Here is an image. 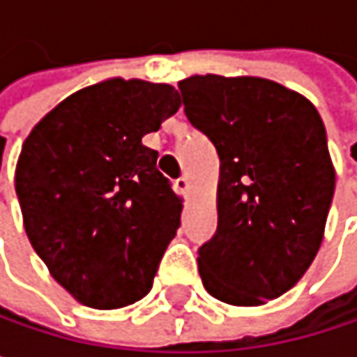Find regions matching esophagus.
<instances>
[{"label":"esophagus","mask_w":357,"mask_h":357,"mask_svg":"<svg viewBox=\"0 0 357 357\" xmlns=\"http://www.w3.org/2000/svg\"><path fill=\"white\" fill-rule=\"evenodd\" d=\"M188 185H190V183H188V178H185V176H181V178L176 179V188H178L179 192H185Z\"/></svg>","instance_id":"34e87169"}]
</instances>
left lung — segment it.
Here are the masks:
<instances>
[{"mask_svg": "<svg viewBox=\"0 0 357 357\" xmlns=\"http://www.w3.org/2000/svg\"><path fill=\"white\" fill-rule=\"evenodd\" d=\"M183 111L219 155L217 231L198 248L204 289L260 306L291 289L321 248L335 169L317 107L264 78L192 76Z\"/></svg>", "mask_w": 357, "mask_h": 357, "instance_id": "obj_1", "label": "left lung"}]
</instances>
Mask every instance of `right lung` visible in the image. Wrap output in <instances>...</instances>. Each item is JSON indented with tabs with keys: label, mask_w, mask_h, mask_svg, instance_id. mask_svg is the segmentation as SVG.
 <instances>
[{
	"label": "right lung",
	"mask_w": 357,
	"mask_h": 357,
	"mask_svg": "<svg viewBox=\"0 0 357 357\" xmlns=\"http://www.w3.org/2000/svg\"><path fill=\"white\" fill-rule=\"evenodd\" d=\"M179 105L169 84L113 78L61 101L22 146L16 194L26 236L84 306L123 308L153 287L181 204L142 136Z\"/></svg>",
	"instance_id": "right-lung-1"
}]
</instances>
